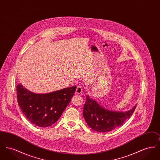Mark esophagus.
Returning <instances> with one entry per match:
<instances>
[{
  "instance_id": "obj_1",
  "label": "esophagus",
  "mask_w": 160,
  "mask_h": 160,
  "mask_svg": "<svg viewBox=\"0 0 160 160\" xmlns=\"http://www.w3.org/2000/svg\"><path fill=\"white\" fill-rule=\"evenodd\" d=\"M76 92L77 93H78V94H80L82 92V87L81 85L77 86Z\"/></svg>"
}]
</instances>
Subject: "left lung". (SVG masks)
<instances>
[{"instance_id":"8db88e82","label":"left lung","mask_w":160,"mask_h":160,"mask_svg":"<svg viewBox=\"0 0 160 160\" xmlns=\"http://www.w3.org/2000/svg\"><path fill=\"white\" fill-rule=\"evenodd\" d=\"M136 107L125 112L108 111L87 96L83 107L84 118L92 129L101 132H108L121 126L131 116Z\"/></svg>"}]
</instances>
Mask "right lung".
I'll list each match as a JSON object with an SVG mask.
<instances>
[{
  "mask_svg": "<svg viewBox=\"0 0 160 160\" xmlns=\"http://www.w3.org/2000/svg\"><path fill=\"white\" fill-rule=\"evenodd\" d=\"M74 86L46 94L28 91L22 84L17 86V98L26 118L40 127H47L57 122L74 95Z\"/></svg>",
  "mask_w": 160,
  "mask_h": 160,
  "instance_id": "1",
  "label": "right lung"
}]
</instances>
